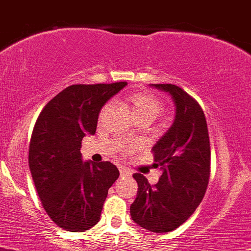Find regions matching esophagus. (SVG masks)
Wrapping results in <instances>:
<instances>
[{"label": "esophagus", "instance_id": "1", "mask_svg": "<svg viewBox=\"0 0 251 251\" xmlns=\"http://www.w3.org/2000/svg\"><path fill=\"white\" fill-rule=\"evenodd\" d=\"M120 173H121V175H129L128 170H126V168H122V167H120Z\"/></svg>", "mask_w": 251, "mask_h": 251}]
</instances>
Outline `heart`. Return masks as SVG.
<instances>
[{"mask_svg": "<svg viewBox=\"0 0 251 251\" xmlns=\"http://www.w3.org/2000/svg\"><path fill=\"white\" fill-rule=\"evenodd\" d=\"M126 102L130 106L134 117L149 116L154 120L161 115L162 110H163L162 102L154 95L145 92L133 93V94L128 95Z\"/></svg>", "mask_w": 251, "mask_h": 251, "instance_id": "heart-1", "label": "heart"}]
</instances>
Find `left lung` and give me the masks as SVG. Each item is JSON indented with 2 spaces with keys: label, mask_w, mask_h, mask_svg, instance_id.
Instances as JSON below:
<instances>
[{
  "label": "left lung",
  "mask_w": 251,
  "mask_h": 251,
  "mask_svg": "<svg viewBox=\"0 0 251 251\" xmlns=\"http://www.w3.org/2000/svg\"><path fill=\"white\" fill-rule=\"evenodd\" d=\"M168 93L175 117L167 133L152 147L162 169L151 186L140 173L133 175L138 195L130 205L131 220L147 231L164 233L177 228L202 202L210 176V143L200 104L175 84H150Z\"/></svg>",
  "instance_id": "8db88e82"
}]
</instances>
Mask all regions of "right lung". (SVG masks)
<instances>
[{
	"mask_svg": "<svg viewBox=\"0 0 251 251\" xmlns=\"http://www.w3.org/2000/svg\"><path fill=\"white\" fill-rule=\"evenodd\" d=\"M126 82L74 84L46 105L33 126L29 167L41 203L60 228L84 232L100 220L108 188L120 176L111 162H83L82 139L94 135L102 106Z\"/></svg>",
	"mask_w": 251,
	"mask_h": 251,
	"instance_id": "add662e5",
	"label": "right lung"
}]
</instances>
